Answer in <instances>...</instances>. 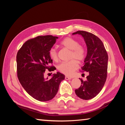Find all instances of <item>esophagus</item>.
<instances>
[{"mask_svg":"<svg viewBox=\"0 0 125 125\" xmlns=\"http://www.w3.org/2000/svg\"><path fill=\"white\" fill-rule=\"evenodd\" d=\"M65 79H66V80H71V79H72V78H70V77H67V76H65Z\"/></svg>","mask_w":125,"mask_h":125,"instance_id":"34e87169","label":"esophagus"}]
</instances>
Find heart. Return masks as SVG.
I'll return each instance as SVG.
<instances>
[{"instance_id": "b5f03b06", "label": "heart", "mask_w": 125, "mask_h": 125, "mask_svg": "<svg viewBox=\"0 0 125 125\" xmlns=\"http://www.w3.org/2000/svg\"><path fill=\"white\" fill-rule=\"evenodd\" d=\"M61 45L63 47L71 50L69 54V60H72L67 62H63L58 66V70L67 76H72L78 68V62L83 61L85 56V50L75 40L71 37H66L61 42ZM49 55L51 58L54 61H57V52L54 48L50 50Z\"/></svg>"}]
</instances>
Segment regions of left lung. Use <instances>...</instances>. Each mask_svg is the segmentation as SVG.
Listing matches in <instances>:
<instances>
[{
	"mask_svg": "<svg viewBox=\"0 0 125 125\" xmlns=\"http://www.w3.org/2000/svg\"><path fill=\"white\" fill-rule=\"evenodd\" d=\"M78 34L83 37L87 47L82 70L89 75L86 80H81V85L75 90L77 95L83 100H89L98 95L102 89L107 77L108 56L100 39L92 33L78 31L72 35Z\"/></svg>",
	"mask_w": 125,
	"mask_h": 125,
	"instance_id": "obj_1",
	"label": "left lung"
}]
</instances>
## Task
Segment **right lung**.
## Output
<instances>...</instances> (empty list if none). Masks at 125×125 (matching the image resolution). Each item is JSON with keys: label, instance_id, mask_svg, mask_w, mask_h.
I'll use <instances>...</instances> for the list:
<instances>
[{"label": "right lung", "instance_id": "right-lung-1", "mask_svg": "<svg viewBox=\"0 0 125 125\" xmlns=\"http://www.w3.org/2000/svg\"><path fill=\"white\" fill-rule=\"evenodd\" d=\"M58 38L46 35L29 40L25 42L16 55L17 74L20 84L30 95L40 101L53 98L60 83L65 78V75L59 72L53 74L50 79L44 77L46 69L50 72L56 69L48 65L52 63L50 50Z\"/></svg>", "mask_w": 125, "mask_h": 125}]
</instances>
